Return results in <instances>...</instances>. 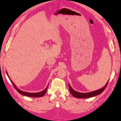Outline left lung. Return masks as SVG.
Instances as JSON below:
<instances>
[{
	"label": "left lung",
	"mask_w": 121,
	"mask_h": 121,
	"mask_svg": "<svg viewBox=\"0 0 121 121\" xmlns=\"http://www.w3.org/2000/svg\"><path fill=\"white\" fill-rule=\"evenodd\" d=\"M108 81L107 82V83L106 84V85L104 86L103 88L101 89H100L97 90L96 91H92L90 92H88V93H81V92H79L76 91L74 90L70 86V84H69V89L70 90V92L72 94L73 96L74 97H76V98H90V97H92L95 96H97V95L100 94L101 92L104 91V90L105 89V88H106V86H107V84L108 83Z\"/></svg>",
	"instance_id": "8db88e82"
}]
</instances>
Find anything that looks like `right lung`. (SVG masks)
<instances>
[{
	"label": "right lung",
	"instance_id": "obj_1",
	"mask_svg": "<svg viewBox=\"0 0 121 121\" xmlns=\"http://www.w3.org/2000/svg\"><path fill=\"white\" fill-rule=\"evenodd\" d=\"M6 73H7V75H8V78H9V76H8L7 73L6 72ZM9 79H10V78H9ZM10 81L12 82V84H13V85L14 88L15 89H16L18 93H20V94H22V95H24V96H28V97H40L43 96L44 95L46 94L47 90V88H48V86H47L45 89L42 91H41V92H37V93H30V92H26L22 91H21V90H20V89H18L16 87V86L15 85V84H14L13 82L11 81V80L10 79Z\"/></svg>",
	"mask_w": 121,
	"mask_h": 121
}]
</instances>
